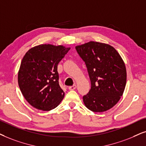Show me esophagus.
Returning <instances> with one entry per match:
<instances>
[{
  "label": "esophagus",
  "mask_w": 146,
  "mask_h": 146,
  "mask_svg": "<svg viewBox=\"0 0 146 146\" xmlns=\"http://www.w3.org/2000/svg\"><path fill=\"white\" fill-rule=\"evenodd\" d=\"M76 85H73V86H70L69 87V90H74L76 89Z\"/></svg>",
  "instance_id": "esophagus-1"
}]
</instances>
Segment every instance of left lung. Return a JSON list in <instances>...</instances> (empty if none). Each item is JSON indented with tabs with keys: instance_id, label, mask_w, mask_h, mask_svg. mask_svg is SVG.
Instances as JSON below:
<instances>
[{
	"instance_id": "obj_1",
	"label": "left lung",
	"mask_w": 146,
	"mask_h": 146,
	"mask_svg": "<svg viewBox=\"0 0 146 146\" xmlns=\"http://www.w3.org/2000/svg\"><path fill=\"white\" fill-rule=\"evenodd\" d=\"M88 69L91 89L83 97L84 104L94 112L110 109L119 102L127 82L125 62L109 44L90 41L75 46Z\"/></svg>"
}]
</instances>
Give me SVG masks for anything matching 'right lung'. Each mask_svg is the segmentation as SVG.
<instances>
[{
  "label": "right lung",
  "instance_id": "obj_1",
  "mask_svg": "<svg viewBox=\"0 0 146 146\" xmlns=\"http://www.w3.org/2000/svg\"><path fill=\"white\" fill-rule=\"evenodd\" d=\"M71 48L40 44L24 55L18 72V84L25 100L33 107L49 111L64 96L58 84L57 66Z\"/></svg>",
  "mask_w": 146,
  "mask_h": 146
}]
</instances>
